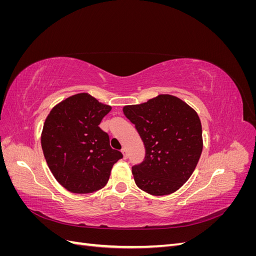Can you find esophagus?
Wrapping results in <instances>:
<instances>
[{"label":"esophagus","instance_id":"obj_1","mask_svg":"<svg viewBox=\"0 0 256 256\" xmlns=\"http://www.w3.org/2000/svg\"><path fill=\"white\" fill-rule=\"evenodd\" d=\"M122 152L124 154V159H127L128 158V154H127V148H126V147H122Z\"/></svg>","mask_w":256,"mask_h":256}]
</instances>
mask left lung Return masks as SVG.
Listing matches in <instances>:
<instances>
[{
  "mask_svg": "<svg viewBox=\"0 0 256 256\" xmlns=\"http://www.w3.org/2000/svg\"><path fill=\"white\" fill-rule=\"evenodd\" d=\"M145 147V158L132 166L136 186L152 196L171 194L189 180L203 150L196 112L182 99L159 95L124 106Z\"/></svg>",
  "mask_w": 256,
  "mask_h": 256,
  "instance_id": "8db88e82",
  "label": "left lung"
}]
</instances>
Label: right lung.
Returning <instances> with one entry per match:
<instances>
[{"instance_id": "1", "label": "right lung", "mask_w": 256, "mask_h": 256, "mask_svg": "<svg viewBox=\"0 0 256 256\" xmlns=\"http://www.w3.org/2000/svg\"><path fill=\"white\" fill-rule=\"evenodd\" d=\"M111 106L86 92L65 99L44 124L42 147L56 180L72 193L104 188L122 154L110 146L109 134L99 127Z\"/></svg>"}]
</instances>
